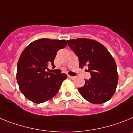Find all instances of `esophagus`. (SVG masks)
<instances>
[{
  "mask_svg": "<svg viewBox=\"0 0 133 133\" xmlns=\"http://www.w3.org/2000/svg\"><path fill=\"white\" fill-rule=\"evenodd\" d=\"M68 78H70V79H75V77H74V76H68Z\"/></svg>",
  "mask_w": 133,
  "mask_h": 133,
  "instance_id": "1",
  "label": "esophagus"
}]
</instances>
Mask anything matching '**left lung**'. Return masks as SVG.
<instances>
[{
  "label": "left lung",
  "instance_id": "8db88e82",
  "mask_svg": "<svg viewBox=\"0 0 133 133\" xmlns=\"http://www.w3.org/2000/svg\"><path fill=\"white\" fill-rule=\"evenodd\" d=\"M68 45L78 57L79 68L88 67L91 78L78 88L84 99L93 104L108 101L115 94L118 76L115 61L103 45L95 40H68Z\"/></svg>",
  "mask_w": 133,
  "mask_h": 133
}]
</instances>
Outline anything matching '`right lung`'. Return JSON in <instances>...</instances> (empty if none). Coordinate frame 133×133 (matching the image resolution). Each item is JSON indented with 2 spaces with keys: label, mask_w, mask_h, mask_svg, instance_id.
<instances>
[{
  "label": "right lung",
  "mask_w": 133,
  "mask_h": 133,
  "mask_svg": "<svg viewBox=\"0 0 133 133\" xmlns=\"http://www.w3.org/2000/svg\"><path fill=\"white\" fill-rule=\"evenodd\" d=\"M67 45L65 40L39 39L23 50L17 63V80L22 94L34 103L40 104L56 95L65 74H54L46 71L57 52Z\"/></svg>",
  "instance_id": "right-lung-1"
}]
</instances>
